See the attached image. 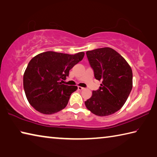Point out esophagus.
<instances>
[{
	"label": "esophagus",
	"instance_id": "esophagus-1",
	"mask_svg": "<svg viewBox=\"0 0 157 157\" xmlns=\"http://www.w3.org/2000/svg\"><path fill=\"white\" fill-rule=\"evenodd\" d=\"M78 89L79 91H82V90L84 89V88H83V87H81V86H78Z\"/></svg>",
	"mask_w": 157,
	"mask_h": 157
}]
</instances>
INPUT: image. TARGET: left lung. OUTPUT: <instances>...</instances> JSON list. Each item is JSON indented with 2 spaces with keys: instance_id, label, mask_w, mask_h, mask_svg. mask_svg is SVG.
I'll return each mask as SVG.
<instances>
[{
  "instance_id": "1",
  "label": "left lung",
  "mask_w": 157,
  "mask_h": 157,
  "mask_svg": "<svg viewBox=\"0 0 157 157\" xmlns=\"http://www.w3.org/2000/svg\"><path fill=\"white\" fill-rule=\"evenodd\" d=\"M86 56L95 78L102 81V84L85 101V105L96 116L111 115L121 109L132 91V68L126 60L111 48L87 51Z\"/></svg>"
}]
</instances>
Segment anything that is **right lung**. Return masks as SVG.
<instances>
[{"label":"right lung","instance_id":"1","mask_svg":"<svg viewBox=\"0 0 157 157\" xmlns=\"http://www.w3.org/2000/svg\"><path fill=\"white\" fill-rule=\"evenodd\" d=\"M84 52L75 55L47 51L32 59L23 75V88L28 102L36 111L52 114L67 105L76 86L62 84L69 71L82 61Z\"/></svg>","mask_w":157,"mask_h":157}]
</instances>
